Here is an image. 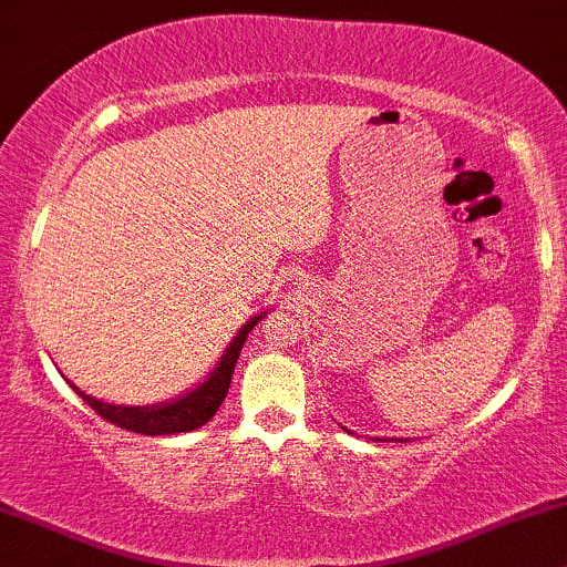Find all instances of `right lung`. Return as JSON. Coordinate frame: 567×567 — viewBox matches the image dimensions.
Listing matches in <instances>:
<instances>
[{
	"label": "right lung",
	"instance_id": "add662e5",
	"mask_svg": "<svg viewBox=\"0 0 567 567\" xmlns=\"http://www.w3.org/2000/svg\"><path fill=\"white\" fill-rule=\"evenodd\" d=\"M262 316H257L255 320H249L247 326L236 333V339L230 341V347L223 354L218 368L213 370V375L202 383L199 389H194L192 394L181 396V400L171 402V404H155V408H121V404H107L94 400V396L83 394L79 391V396L89 404L96 415H102L104 421L117 425V429L134 431V433H144V436H165V433H186L205 425L209 417L218 412V408L226 400L228 386H230V375H234L236 360H239L244 341H247L249 331L257 326V320Z\"/></svg>",
	"mask_w": 567,
	"mask_h": 567
}]
</instances>
